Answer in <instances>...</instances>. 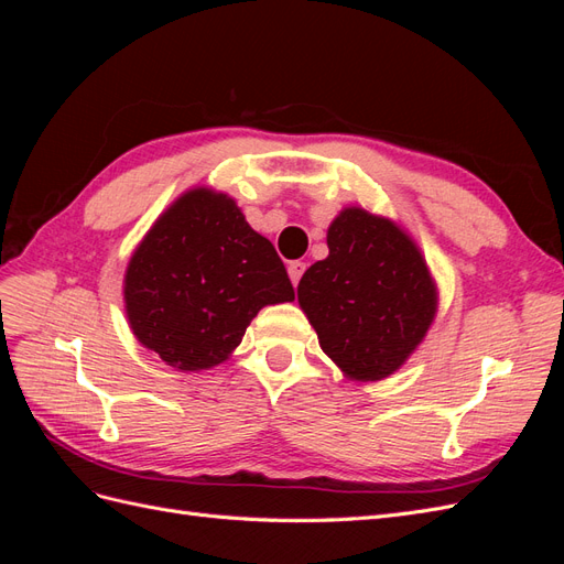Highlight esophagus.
I'll list each match as a JSON object with an SVG mask.
<instances>
[{
    "mask_svg": "<svg viewBox=\"0 0 564 564\" xmlns=\"http://www.w3.org/2000/svg\"><path fill=\"white\" fill-rule=\"evenodd\" d=\"M289 280H292V284L296 286L299 284V280H301V275H303V270H305V263L303 261H292L289 263Z\"/></svg>",
    "mask_w": 564,
    "mask_h": 564,
    "instance_id": "34e87169",
    "label": "esophagus"
}]
</instances>
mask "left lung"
<instances>
[{"mask_svg":"<svg viewBox=\"0 0 564 564\" xmlns=\"http://www.w3.org/2000/svg\"><path fill=\"white\" fill-rule=\"evenodd\" d=\"M329 256L299 282V305L319 348L350 381H381L423 344L437 315V284L400 224L346 207L327 230Z\"/></svg>","mask_w":564,"mask_h":564,"instance_id":"left-lung-1","label":"left lung"}]
</instances>
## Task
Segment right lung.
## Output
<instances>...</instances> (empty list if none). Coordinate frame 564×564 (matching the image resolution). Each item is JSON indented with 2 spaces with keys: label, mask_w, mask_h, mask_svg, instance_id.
<instances>
[{
  "label": "right lung",
  "mask_w": 564,
  "mask_h": 564,
  "mask_svg": "<svg viewBox=\"0 0 564 564\" xmlns=\"http://www.w3.org/2000/svg\"><path fill=\"white\" fill-rule=\"evenodd\" d=\"M286 301L294 286L275 247L207 185L169 204L124 272L133 336L181 371L226 362L259 311Z\"/></svg>",
  "instance_id": "obj_1"
}]
</instances>
